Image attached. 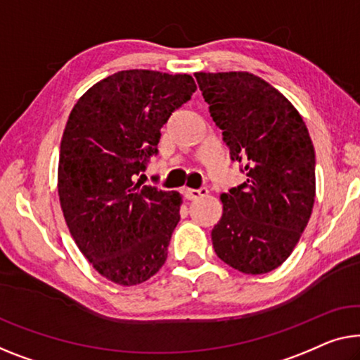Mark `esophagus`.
Here are the masks:
<instances>
[{
    "label": "esophagus",
    "instance_id": "esophagus-1",
    "mask_svg": "<svg viewBox=\"0 0 360 360\" xmlns=\"http://www.w3.org/2000/svg\"><path fill=\"white\" fill-rule=\"evenodd\" d=\"M207 194H208L207 187H202V189H184V195L189 198V200H197V198H200Z\"/></svg>",
    "mask_w": 360,
    "mask_h": 360
}]
</instances>
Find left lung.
Instances as JSON below:
<instances>
[{
	"instance_id": "left-lung-1",
	"label": "left lung",
	"mask_w": 360,
	"mask_h": 360,
	"mask_svg": "<svg viewBox=\"0 0 360 360\" xmlns=\"http://www.w3.org/2000/svg\"><path fill=\"white\" fill-rule=\"evenodd\" d=\"M231 160L248 179L219 195L212 243L224 264L264 275L291 255L312 214L315 150L307 126L281 92L250 72L194 74Z\"/></svg>"
}]
</instances>
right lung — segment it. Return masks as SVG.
Masks as SVG:
<instances>
[{"mask_svg": "<svg viewBox=\"0 0 360 360\" xmlns=\"http://www.w3.org/2000/svg\"><path fill=\"white\" fill-rule=\"evenodd\" d=\"M197 90L189 74L129 69L92 85L64 127L58 195L72 239L96 271L136 286L165 265L182 195L141 186L160 129Z\"/></svg>", "mask_w": 360, "mask_h": 360, "instance_id": "obj_1", "label": "right lung"}]
</instances>
